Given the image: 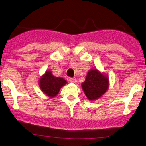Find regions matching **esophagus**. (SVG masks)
<instances>
[{"label":"esophagus","instance_id":"obj_1","mask_svg":"<svg viewBox=\"0 0 146 146\" xmlns=\"http://www.w3.org/2000/svg\"><path fill=\"white\" fill-rule=\"evenodd\" d=\"M69 82L72 83H76V79L73 78H69Z\"/></svg>","mask_w":146,"mask_h":146}]
</instances>
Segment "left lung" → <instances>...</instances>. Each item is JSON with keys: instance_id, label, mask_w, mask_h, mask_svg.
Returning a JSON list of instances; mask_svg holds the SVG:
<instances>
[{"instance_id": "obj_1", "label": "left lung", "mask_w": 146, "mask_h": 146, "mask_svg": "<svg viewBox=\"0 0 146 146\" xmlns=\"http://www.w3.org/2000/svg\"><path fill=\"white\" fill-rule=\"evenodd\" d=\"M109 87V78L106 74L96 68L91 69L87 72L82 87L87 99L95 101L106 93Z\"/></svg>"}]
</instances>
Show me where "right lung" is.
I'll return each instance as SVG.
<instances>
[{"label":"right lung","mask_w":146,"mask_h":146,"mask_svg":"<svg viewBox=\"0 0 146 146\" xmlns=\"http://www.w3.org/2000/svg\"><path fill=\"white\" fill-rule=\"evenodd\" d=\"M66 83L67 82L64 79L56 77L50 70L45 72L39 80V85L41 91L50 98L56 97L61 87Z\"/></svg>","instance_id":"add662e5"}]
</instances>
